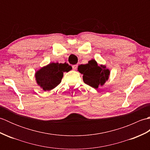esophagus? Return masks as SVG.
<instances>
[{
    "mask_svg": "<svg viewBox=\"0 0 150 150\" xmlns=\"http://www.w3.org/2000/svg\"><path fill=\"white\" fill-rule=\"evenodd\" d=\"M77 64H75V65H73L72 66V68H73V70H75V69H77Z\"/></svg>",
    "mask_w": 150,
    "mask_h": 150,
    "instance_id": "esophagus-1",
    "label": "esophagus"
}]
</instances>
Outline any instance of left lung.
Segmentation results:
<instances>
[{"label":"left lung","mask_w":150,"mask_h":150,"mask_svg":"<svg viewBox=\"0 0 150 150\" xmlns=\"http://www.w3.org/2000/svg\"><path fill=\"white\" fill-rule=\"evenodd\" d=\"M78 70L83 74L84 83L96 89L99 85L103 86L110 75V70L106 69V66L98 65L94 59L90 60L86 64L79 66Z\"/></svg>","instance_id":"1"}]
</instances>
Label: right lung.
Listing matches in <instances>:
<instances>
[{
  "label": "right lung",
  "mask_w": 150,
  "mask_h": 150,
  "mask_svg": "<svg viewBox=\"0 0 150 150\" xmlns=\"http://www.w3.org/2000/svg\"><path fill=\"white\" fill-rule=\"evenodd\" d=\"M71 69V66L66 62L50 63L36 72L37 84L44 91H50L60 83L63 77V72H68Z\"/></svg>",
  "instance_id": "add662e5"
}]
</instances>
